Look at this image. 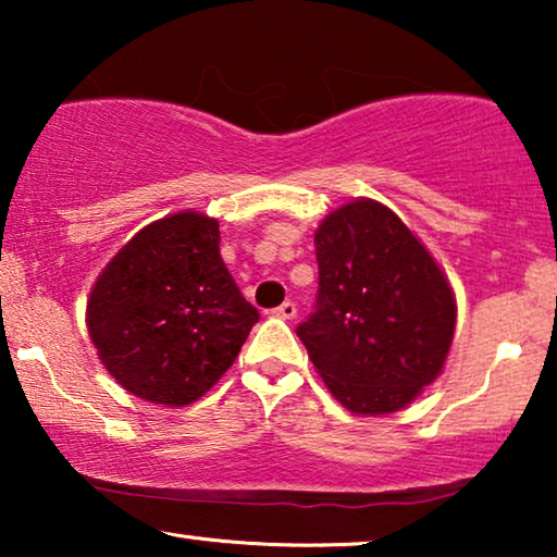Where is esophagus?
Masks as SVG:
<instances>
[{
  "label": "esophagus",
  "mask_w": 557,
  "mask_h": 557,
  "mask_svg": "<svg viewBox=\"0 0 557 557\" xmlns=\"http://www.w3.org/2000/svg\"><path fill=\"white\" fill-rule=\"evenodd\" d=\"M273 317L278 319H294L296 317V304L294 301H284L281 307L273 309Z\"/></svg>",
  "instance_id": "34e87169"
}]
</instances>
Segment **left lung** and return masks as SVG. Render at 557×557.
I'll use <instances>...</instances> for the list:
<instances>
[{
  "mask_svg": "<svg viewBox=\"0 0 557 557\" xmlns=\"http://www.w3.org/2000/svg\"><path fill=\"white\" fill-rule=\"evenodd\" d=\"M317 307L296 334L330 393L360 416L395 413L444 370L454 342L451 284L391 208L368 197L314 233Z\"/></svg>",
  "mask_w": 557,
  "mask_h": 557,
  "instance_id": "8db88e82",
  "label": "left lung"
}]
</instances>
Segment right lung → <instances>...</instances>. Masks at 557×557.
<instances>
[{"label":"right lung","mask_w":557,"mask_h":557,"mask_svg":"<svg viewBox=\"0 0 557 557\" xmlns=\"http://www.w3.org/2000/svg\"><path fill=\"white\" fill-rule=\"evenodd\" d=\"M86 322L124 391L182 408L225 375L258 311L220 258L218 220L185 210L141 227L111 258L90 288Z\"/></svg>","instance_id":"add662e5"}]
</instances>
